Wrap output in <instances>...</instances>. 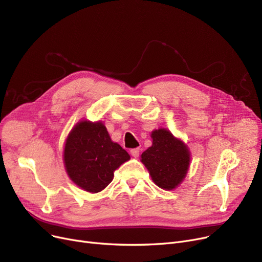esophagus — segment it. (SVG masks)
I'll return each mask as SVG.
<instances>
[{
  "label": "esophagus",
  "instance_id": "34e87169",
  "mask_svg": "<svg viewBox=\"0 0 262 262\" xmlns=\"http://www.w3.org/2000/svg\"><path fill=\"white\" fill-rule=\"evenodd\" d=\"M130 154H132V156H133V157L137 158V157L139 156V154H140V148H139V147H137V148H133V149H130Z\"/></svg>",
  "mask_w": 262,
  "mask_h": 262
}]
</instances>
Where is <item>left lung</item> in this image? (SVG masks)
<instances>
[{
  "label": "left lung",
  "instance_id": "left-lung-1",
  "mask_svg": "<svg viewBox=\"0 0 262 262\" xmlns=\"http://www.w3.org/2000/svg\"><path fill=\"white\" fill-rule=\"evenodd\" d=\"M150 138L153 139L152 146L141 154L140 160L159 188L174 190L183 183L188 173L190 149L167 128L153 130Z\"/></svg>",
  "mask_w": 262,
  "mask_h": 262
}]
</instances>
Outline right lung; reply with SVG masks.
I'll list each match as a JSON object with an SVG mask.
<instances>
[{"label": "right lung", "instance_id": "obj_1", "mask_svg": "<svg viewBox=\"0 0 262 262\" xmlns=\"http://www.w3.org/2000/svg\"><path fill=\"white\" fill-rule=\"evenodd\" d=\"M63 164L70 180L80 189L98 193L114 180V172L130 156L114 142L102 121L80 120L69 133Z\"/></svg>", "mask_w": 262, "mask_h": 262}]
</instances>
